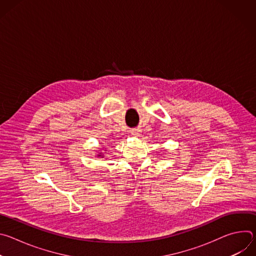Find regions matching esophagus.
<instances>
[{
  "label": "esophagus",
  "mask_w": 256,
  "mask_h": 256,
  "mask_svg": "<svg viewBox=\"0 0 256 256\" xmlns=\"http://www.w3.org/2000/svg\"><path fill=\"white\" fill-rule=\"evenodd\" d=\"M140 132H142L140 130H130V134H132V136H140Z\"/></svg>",
  "instance_id": "obj_1"
}]
</instances>
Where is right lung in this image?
Segmentation results:
<instances>
[{
  "label": "right lung",
  "mask_w": 256,
  "mask_h": 256,
  "mask_svg": "<svg viewBox=\"0 0 256 256\" xmlns=\"http://www.w3.org/2000/svg\"><path fill=\"white\" fill-rule=\"evenodd\" d=\"M97 157H101V158H103L104 156L102 155V153H99V154H97Z\"/></svg>",
  "instance_id": "add662e5"
}]
</instances>
